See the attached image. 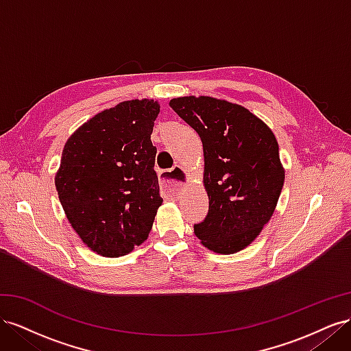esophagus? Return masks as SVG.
I'll use <instances>...</instances> for the list:
<instances>
[{
    "label": "esophagus",
    "instance_id": "34e87169",
    "mask_svg": "<svg viewBox=\"0 0 351 351\" xmlns=\"http://www.w3.org/2000/svg\"><path fill=\"white\" fill-rule=\"evenodd\" d=\"M189 182L187 171L180 165H176L171 169H167V171H161L159 174V186L164 190L167 195H177Z\"/></svg>",
    "mask_w": 351,
    "mask_h": 351
}]
</instances>
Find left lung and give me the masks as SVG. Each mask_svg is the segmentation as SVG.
Here are the masks:
<instances>
[{
	"mask_svg": "<svg viewBox=\"0 0 351 351\" xmlns=\"http://www.w3.org/2000/svg\"><path fill=\"white\" fill-rule=\"evenodd\" d=\"M169 107L204 146L209 210L195 234L215 253L240 252L261 234L281 195L285 171L278 142L259 117L239 104L192 95L171 99Z\"/></svg>",
	"mask_w": 351,
	"mask_h": 351,
	"instance_id": "obj_1",
	"label": "left lung"
}]
</instances>
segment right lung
<instances>
[{"instance_id": "right-lung-1", "label": "right lung", "mask_w": 351, "mask_h": 351, "mask_svg": "<svg viewBox=\"0 0 351 351\" xmlns=\"http://www.w3.org/2000/svg\"><path fill=\"white\" fill-rule=\"evenodd\" d=\"M158 114L154 99L120 102L82 124L62 149L58 199L73 230L101 256L142 244L162 205L151 141Z\"/></svg>"}]
</instances>
